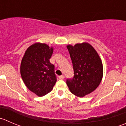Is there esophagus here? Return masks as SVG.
Listing matches in <instances>:
<instances>
[{
  "label": "esophagus",
  "mask_w": 126,
  "mask_h": 126,
  "mask_svg": "<svg viewBox=\"0 0 126 126\" xmlns=\"http://www.w3.org/2000/svg\"><path fill=\"white\" fill-rule=\"evenodd\" d=\"M58 78H59L60 79H61V80H63V79H64V76L63 75H62V76H60L59 77H58Z\"/></svg>",
  "instance_id": "obj_1"
}]
</instances>
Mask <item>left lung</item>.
<instances>
[{
  "label": "left lung",
  "instance_id": "8db88e82",
  "mask_svg": "<svg viewBox=\"0 0 126 126\" xmlns=\"http://www.w3.org/2000/svg\"><path fill=\"white\" fill-rule=\"evenodd\" d=\"M73 63L74 78L67 79L72 94L83 97L95 90L103 74L102 60L95 49L87 42L66 46Z\"/></svg>",
  "mask_w": 126,
  "mask_h": 126
}]
</instances>
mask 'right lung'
Listing matches in <instances>:
<instances>
[{"mask_svg": "<svg viewBox=\"0 0 126 126\" xmlns=\"http://www.w3.org/2000/svg\"><path fill=\"white\" fill-rule=\"evenodd\" d=\"M53 47L36 42L24 53L20 65V73L24 84L39 97L50 92L57 82L54 65L50 62Z\"/></svg>", "mask_w": 126, "mask_h": 126, "instance_id": "add662e5", "label": "right lung"}]
</instances>
